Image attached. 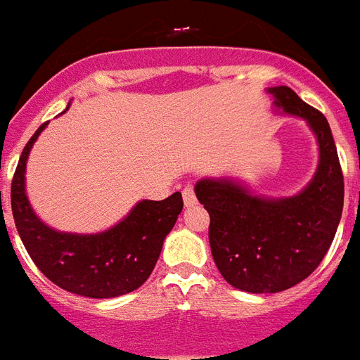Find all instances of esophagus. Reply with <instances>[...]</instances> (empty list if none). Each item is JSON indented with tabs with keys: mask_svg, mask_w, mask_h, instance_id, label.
I'll use <instances>...</instances> for the list:
<instances>
[{
	"mask_svg": "<svg viewBox=\"0 0 360 360\" xmlns=\"http://www.w3.org/2000/svg\"><path fill=\"white\" fill-rule=\"evenodd\" d=\"M182 197H184V204L186 206H193L195 202H197V197H195V189L191 184H188L186 188L182 189Z\"/></svg>",
	"mask_w": 360,
	"mask_h": 360,
	"instance_id": "34e87169",
	"label": "esophagus"
}]
</instances>
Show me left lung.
I'll return each instance as SVG.
<instances>
[{
	"instance_id": "obj_1",
	"label": "left lung",
	"mask_w": 360,
	"mask_h": 360,
	"mask_svg": "<svg viewBox=\"0 0 360 360\" xmlns=\"http://www.w3.org/2000/svg\"><path fill=\"white\" fill-rule=\"evenodd\" d=\"M275 105L309 122L320 145L312 182L295 197L264 198L234 180H200L198 202L210 214V247L226 283L275 294L309 277L329 251L344 208L342 174L329 122L290 87H271Z\"/></svg>"
}]
</instances>
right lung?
<instances>
[{"instance_id":"1","label":"right lung","mask_w":360,"mask_h":360,"mask_svg":"<svg viewBox=\"0 0 360 360\" xmlns=\"http://www.w3.org/2000/svg\"><path fill=\"white\" fill-rule=\"evenodd\" d=\"M34 131L22 150L11 186V206L25 251L51 283L85 297H119L137 290L150 277L163 240L184 208L182 193L165 200H141L113 229L98 234L57 232L34 215L25 195V163Z\"/></svg>"}]
</instances>
